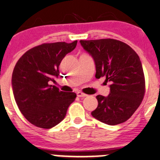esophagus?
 <instances>
[{
  "label": "esophagus",
  "instance_id": "obj_1",
  "mask_svg": "<svg viewBox=\"0 0 160 160\" xmlns=\"http://www.w3.org/2000/svg\"><path fill=\"white\" fill-rule=\"evenodd\" d=\"M77 95H78V97H80V98H81V97H86V95L84 94V93L81 92H77Z\"/></svg>",
  "mask_w": 160,
  "mask_h": 160
}]
</instances>
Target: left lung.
Masks as SVG:
<instances>
[{"instance_id":"1","label":"left lung","mask_w":160,"mask_h":160,"mask_svg":"<svg viewBox=\"0 0 160 160\" xmlns=\"http://www.w3.org/2000/svg\"><path fill=\"white\" fill-rule=\"evenodd\" d=\"M80 43L94 58L95 78H104L110 82L109 95H97L98 107L92 115L111 126L126 122L144 97L145 78L140 58L132 47L118 40H81Z\"/></svg>"}]
</instances>
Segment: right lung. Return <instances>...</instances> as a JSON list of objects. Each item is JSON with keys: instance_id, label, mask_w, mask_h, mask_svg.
I'll return each mask as SVG.
<instances>
[{"instance_id": "add662e5", "label": "right lung", "mask_w": 160, "mask_h": 160, "mask_svg": "<svg viewBox=\"0 0 160 160\" xmlns=\"http://www.w3.org/2000/svg\"><path fill=\"white\" fill-rule=\"evenodd\" d=\"M78 40L43 43L28 50L18 60L12 76L14 98L19 111L30 123L50 128L65 118L76 98L74 92L60 91L54 82L62 60L74 50Z\"/></svg>"}]
</instances>
